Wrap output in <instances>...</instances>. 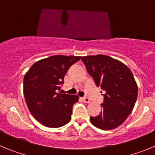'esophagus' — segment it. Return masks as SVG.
I'll return each instance as SVG.
<instances>
[{
	"label": "esophagus",
	"mask_w": 155,
	"mask_h": 155,
	"mask_svg": "<svg viewBox=\"0 0 155 155\" xmlns=\"http://www.w3.org/2000/svg\"><path fill=\"white\" fill-rule=\"evenodd\" d=\"M82 100H83V102H85V103H87V104L90 102V99L88 98V97H83V98H82Z\"/></svg>",
	"instance_id": "1"
}]
</instances>
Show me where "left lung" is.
<instances>
[{"instance_id":"obj_1","label":"left lung","mask_w":155,"mask_h":155,"mask_svg":"<svg viewBox=\"0 0 155 155\" xmlns=\"http://www.w3.org/2000/svg\"><path fill=\"white\" fill-rule=\"evenodd\" d=\"M81 60L97 87L105 93L102 111L97 117H90L92 124L102 130L117 127L132 112L137 97L132 72L125 64L107 55H88Z\"/></svg>"}]
</instances>
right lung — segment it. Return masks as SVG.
I'll use <instances>...</instances> for the list:
<instances>
[{
	"mask_svg": "<svg viewBox=\"0 0 155 155\" xmlns=\"http://www.w3.org/2000/svg\"><path fill=\"white\" fill-rule=\"evenodd\" d=\"M80 56L52 55L35 62L24 77V96L29 111L42 125L56 128L70 121L77 95L58 93L64 76Z\"/></svg>",
	"mask_w": 155,
	"mask_h": 155,
	"instance_id": "add662e5",
	"label": "right lung"
}]
</instances>
